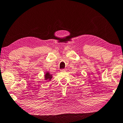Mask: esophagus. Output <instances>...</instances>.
Here are the masks:
<instances>
[{"label":"esophagus","mask_w":123,"mask_h":123,"mask_svg":"<svg viewBox=\"0 0 123 123\" xmlns=\"http://www.w3.org/2000/svg\"><path fill=\"white\" fill-rule=\"evenodd\" d=\"M61 72H65V71H66V70L65 69H61Z\"/></svg>","instance_id":"obj_1"}]
</instances>
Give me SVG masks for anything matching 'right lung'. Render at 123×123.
Returning a JSON list of instances; mask_svg holds the SVG:
<instances>
[{"label":"right lung","mask_w":123,"mask_h":123,"mask_svg":"<svg viewBox=\"0 0 123 123\" xmlns=\"http://www.w3.org/2000/svg\"><path fill=\"white\" fill-rule=\"evenodd\" d=\"M52 74H50L49 72H47L44 75V80H47V81H50L51 79H52Z\"/></svg>","instance_id":"right-lung-1"}]
</instances>
